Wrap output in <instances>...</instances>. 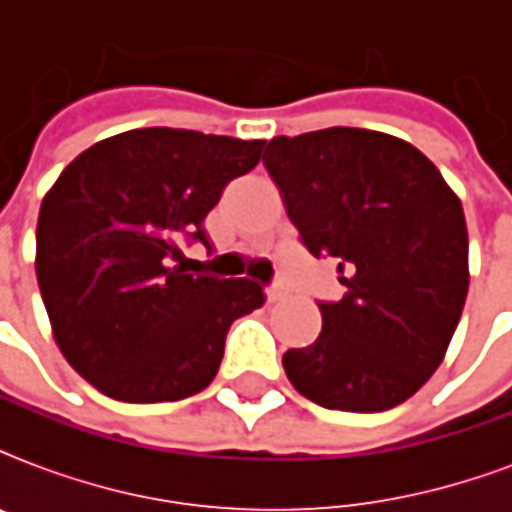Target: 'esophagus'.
<instances>
[{
	"mask_svg": "<svg viewBox=\"0 0 512 512\" xmlns=\"http://www.w3.org/2000/svg\"><path fill=\"white\" fill-rule=\"evenodd\" d=\"M265 295H268V300H271V303H279V300H284V297H287V287H284L281 281H273L271 287L265 289Z\"/></svg>",
	"mask_w": 512,
	"mask_h": 512,
	"instance_id": "esophagus-1",
	"label": "esophagus"
}]
</instances>
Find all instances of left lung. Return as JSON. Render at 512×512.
I'll return each mask as SVG.
<instances>
[{
    "instance_id": "8db88e82",
    "label": "left lung",
    "mask_w": 512,
    "mask_h": 512,
    "mask_svg": "<svg viewBox=\"0 0 512 512\" xmlns=\"http://www.w3.org/2000/svg\"><path fill=\"white\" fill-rule=\"evenodd\" d=\"M265 170L313 257H337L345 295L321 335L281 364L305 398L385 412L444 361L468 297L460 199L428 156L385 132L329 127L265 148Z\"/></svg>"
}]
</instances>
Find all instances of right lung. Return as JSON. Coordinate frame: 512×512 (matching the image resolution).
<instances>
[{
  "label": "right lung",
  "instance_id": "add662e5",
  "mask_svg": "<svg viewBox=\"0 0 512 512\" xmlns=\"http://www.w3.org/2000/svg\"><path fill=\"white\" fill-rule=\"evenodd\" d=\"M265 140L148 127L100 140L44 196L36 279L63 356L127 404L180 401L215 380L225 335L265 303L257 281L185 273L212 249L204 217Z\"/></svg>",
  "mask_w": 512,
  "mask_h": 512
}]
</instances>
